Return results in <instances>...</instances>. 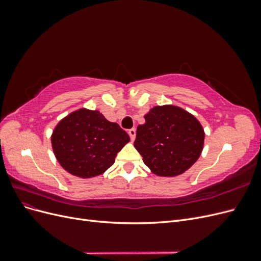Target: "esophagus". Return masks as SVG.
<instances>
[{"instance_id":"obj_1","label":"esophagus","mask_w":261,"mask_h":261,"mask_svg":"<svg viewBox=\"0 0 261 261\" xmlns=\"http://www.w3.org/2000/svg\"><path fill=\"white\" fill-rule=\"evenodd\" d=\"M128 135H129V137H130L132 140L135 139V137H136V129H135V128L128 129Z\"/></svg>"}]
</instances>
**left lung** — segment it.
<instances>
[{"instance_id": "1", "label": "left lung", "mask_w": 261, "mask_h": 261, "mask_svg": "<svg viewBox=\"0 0 261 261\" xmlns=\"http://www.w3.org/2000/svg\"><path fill=\"white\" fill-rule=\"evenodd\" d=\"M138 125L134 146L154 174L176 176L198 159L204 139L200 123L183 109L155 107Z\"/></svg>"}]
</instances>
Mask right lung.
<instances>
[{"instance_id":"add662e5","label":"right lung","mask_w":261,"mask_h":261,"mask_svg":"<svg viewBox=\"0 0 261 261\" xmlns=\"http://www.w3.org/2000/svg\"><path fill=\"white\" fill-rule=\"evenodd\" d=\"M51 140L62 167L70 174L87 178L100 175L113 165L129 136L99 111L82 109L63 118Z\"/></svg>"}]
</instances>
